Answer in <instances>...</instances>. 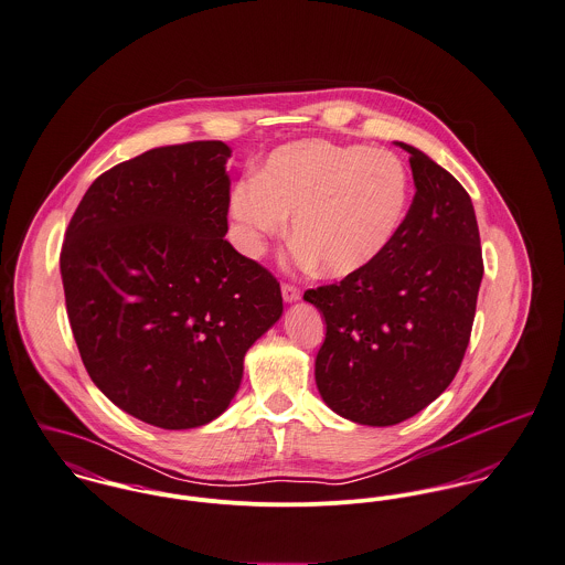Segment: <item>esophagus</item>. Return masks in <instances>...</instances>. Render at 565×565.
I'll return each instance as SVG.
<instances>
[{
	"label": "esophagus",
	"mask_w": 565,
	"mask_h": 565,
	"mask_svg": "<svg viewBox=\"0 0 565 565\" xmlns=\"http://www.w3.org/2000/svg\"><path fill=\"white\" fill-rule=\"evenodd\" d=\"M281 295H284V301L292 303V301L301 299V288H299V286H295V284L284 281V284H281Z\"/></svg>",
	"instance_id": "34e87169"
}]
</instances>
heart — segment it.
<instances>
[{"mask_svg":"<svg viewBox=\"0 0 565 565\" xmlns=\"http://www.w3.org/2000/svg\"><path fill=\"white\" fill-rule=\"evenodd\" d=\"M409 175L398 156L322 138L275 149L257 178L232 190L230 210L249 253L281 236L292 218L299 257L329 277L373 264L401 230Z\"/></svg>","mask_w":565,"mask_h":565,"instance_id":"b5f03b06","label":"heart"}]
</instances>
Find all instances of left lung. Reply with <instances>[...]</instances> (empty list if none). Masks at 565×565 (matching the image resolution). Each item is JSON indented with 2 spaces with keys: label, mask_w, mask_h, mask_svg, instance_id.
I'll return each mask as SVG.
<instances>
[{
  "label": "left lung",
  "mask_w": 565,
  "mask_h": 565,
  "mask_svg": "<svg viewBox=\"0 0 565 565\" xmlns=\"http://www.w3.org/2000/svg\"><path fill=\"white\" fill-rule=\"evenodd\" d=\"M398 145L416 184L398 234L366 268L303 295L327 324L316 355L322 401L371 427L416 416L450 385L483 277L470 194L429 156Z\"/></svg>",
  "instance_id": "left-lung-1"
}]
</instances>
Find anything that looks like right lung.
I'll use <instances>...</instances> for the list:
<instances>
[{
  "instance_id": "obj_1",
  "label": "right lung",
  "mask_w": 565,
  "mask_h": 565,
  "mask_svg": "<svg viewBox=\"0 0 565 565\" xmlns=\"http://www.w3.org/2000/svg\"><path fill=\"white\" fill-rule=\"evenodd\" d=\"M232 149L194 140L102 173L64 234V303L88 376L127 414L192 429L234 398L284 312L270 270L227 241Z\"/></svg>"
}]
</instances>
